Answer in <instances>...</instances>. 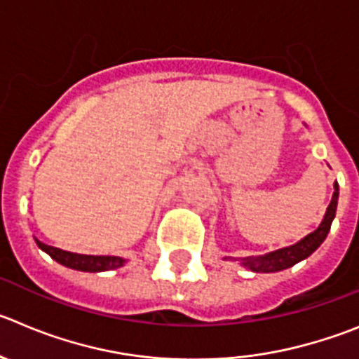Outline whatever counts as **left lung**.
<instances>
[{
	"instance_id": "8db88e82",
	"label": "left lung",
	"mask_w": 359,
	"mask_h": 359,
	"mask_svg": "<svg viewBox=\"0 0 359 359\" xmlns=\"http://www.w3.org/2000/svg\"><path fill=\"white\" fill-rule=\"evenodd\" d=\"M337 205H338V183H334V192L331 197V203L325 210V215L322 219L320 226L315 229L313 233L306 235L302 240H299L297 244L290 245V248L278 249L274 252L263 256H249V258H240L242 265L251 269L252 272H279L285 271L288 267H294L295 263L301 259H306L311 252L318 249L327 236L331 229V222H333L334 215H337Z\"/></svg>"
}]
</instances>
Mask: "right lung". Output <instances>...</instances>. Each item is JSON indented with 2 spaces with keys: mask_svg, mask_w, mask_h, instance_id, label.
I'll use <instances>...</instances> for the list:
<instances>
[{
  "mask_svg": "<svg viewBox=\"0 0 359 359\" xmlns=\"http://www.w3.org/2000/svg\"><path fill=\"white\" fill-rule=\"evenodd\" d=\"M39 248L44 252H48L55 262H58L60 265L69 269H74V271L81 272H103V271H114V269L123 267L126 259L121 258V256H94V255H78V252H69L64 249L53 248V245L42 244L41 240L35 238Z\"/></svg>",
  "mask_w": 359,
  "mask_h": 359,
  "instance_id": "right-lung-1",
  "label": "right lung"
}]
</instances>
